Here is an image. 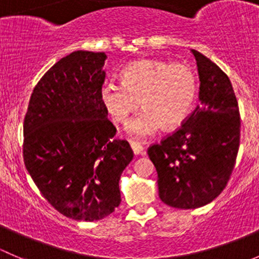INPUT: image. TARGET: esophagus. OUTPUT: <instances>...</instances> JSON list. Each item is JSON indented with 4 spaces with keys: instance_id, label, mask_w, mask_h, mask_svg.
Listing matches in <instances>:
<instances>
[{
    "instance_id": "34e87169",
    "label": "esophagus",
    "mask_w": 259,
    "mask_h": 259,
    "mask_svg": "<svg viewBox=\"0 0 259 259\" xmlns=\"http://www.w3.org/2000/svg\"><path fill=\"white\" fill-rule=\"evenodd\" d=\"M130 146H132L133 153H134L135 155H139V154H142L143 150H144V148H143V145L140 144V143L130 142Z\"/></svg>"
}]
</instances>
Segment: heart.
Here are the masks:
<instances>
[{
    "label": "heart",
    "instance_id": "obj_1",
    "mask_svg": "<svg viewBox=\"0 0 259 259\" xmlns=\"http://www.w3.org/2000/svg\"><path fill=\"white\" fill-rule=\"evenodd\" d=\"M198 81L188 65L161 60H139L121 72V83L105 81L100 100L117 122H126L140 105L142 111L127 124V133L148 138L163 126L178 127L188 119L197 99Z\"/></svg>",
    "mask_w": 259,
    "mask_h": 259
}]
</instances>
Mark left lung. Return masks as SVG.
<instances>
[{
    "mask_svg": "<svg viewBox=\"0 0 259 259\" xmlns=\"http://www.w3.org/2000/svg\"><path fill=\"white\" fill-rule=\"evenodd\" d=\"M199 74V100L171 135L148 149L158 173L159 198L166 205L194 209L215 199L236 164L241 137L238 103L229 77L192 50Z\"/></svg>",
    "mask_w": 259,
    "mask_h": 259,
    "instance_id": "obj_1",
    "label": "left lung"
}]
</instances>
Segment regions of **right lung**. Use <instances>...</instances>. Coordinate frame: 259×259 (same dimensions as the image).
Masks as SVG:
<instances>
[{"instance_id":"right-lung-1","label":"right lung","mask_w":259,"mask_h":259,"mask_svg":"<svg viewBox=\"0 0 259 259\" xmlns=\"http://www.w3.org/2000/svg\"><path fill=\"white\" fill-rule=\"evenodd\" d=\"M105 52L62 57L33 89L23 121V161L57 211L94 222L119 207V180L133 160L100 100Z\"/></svg>"}]
</instances>
